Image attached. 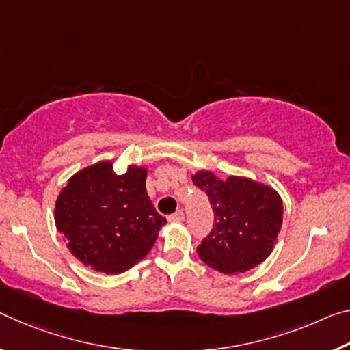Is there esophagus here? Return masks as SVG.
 Segmentation results:
<instances>
[{
	"instance_id": "1",
	"label": "esophagus",
	"mask_w": 350,
	"mask_h": 350,
	"mask_svg": "<svg viewBox=\"0 0 350 350\" xmlns=\"http://www.w3.org/2000/svg\"><path fill=\"white\" fill-rule=\"evenodd\" d=\"M168 221L170 223H182V221H184V212H182V210H177L176 213L168 216Z\"/></svg>"
}]
</instances>
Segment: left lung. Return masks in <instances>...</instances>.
Returning <instances> with one entry per match:
<instances>
[{
    "instance_id": "left-lung-1",
    "label": "left lung",
    "mask_w": 350,
    "mask_h": 350,
    "mask_svg": "<svg viewBox=\"0 0 350 350\" xmlns=\"http://www.w3.org/2000/svg\"><path fill=\"white\" fill-rule=\"evenodd\" d=\"M193 184L207 193L215 213L210 234L198 246L205 265L223 274L245 273L273 252L284 218V204L274 188L247 177L219 179L201 170Z\"/></svg>"
}]
</instances>
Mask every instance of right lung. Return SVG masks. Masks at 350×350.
I'll return each instance as SVG.
<instances>
[{"label": "right lung", "instance_id": "right-lung-1", "mask_svg": "<svg viewBox=\"0 0 350 350\" xmlns=\"http://www.w3.org/2000/svg\"><path fill=\"white\" fill-rule=\"evenodd\" d=\"M148 171L116 174L99 162L70 177L55 201V227L70 252L98 273L120 274L145 258L166 219L146 193Z\"/></svg>", "mask_w": 350, "mask_h": 350}]
</instances>
